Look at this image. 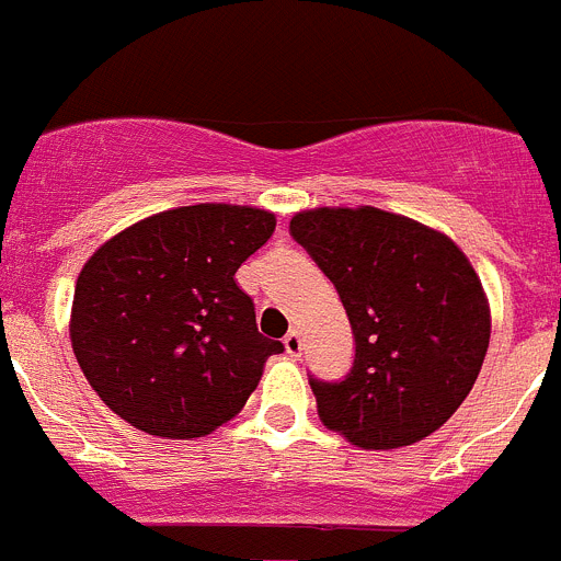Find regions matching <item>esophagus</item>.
<instances>
[{"mask_svg":"<svg viewBox=\"0 0 561 561\" xmlns=\"http://www.w3.org/2000/svg\"><path fill=\"white\" fill-rule=\"evenodd\" d=\"M284 348H286V354H289V356H300V351H304V340H300V331L291 329L289 334L284 336Z\"/></svg>","mask_w":561,"mask_h":561,"instance_id":"1","label":"esophagus"}]
</instances>
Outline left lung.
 Wrapping results in <instances>:
<instances>
[{"mask_svg":"<svg viewBox=\"0 0 561 561\" xmlns=\"http://www.w3.org/2000/svg\"><path fill=\"white\" fill-rule=\"evenodd\" d=\"M297 244L340 291L354 368L311 379L317 415L362 449H399L444 427L483 365L492 311L453 238L379 207H314L291 216Z\"/></svg>","mask_w":561,"mask_h":561,"instance_id":"1","label":"left lung"}]
</instances>
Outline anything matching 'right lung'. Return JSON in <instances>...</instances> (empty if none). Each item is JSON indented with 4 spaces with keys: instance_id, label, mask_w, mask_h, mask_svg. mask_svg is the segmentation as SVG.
I'll return each mask as SVG.
<instances>
[{
    "instance_id": "right-lung-1",
    "label": "right lung",
    "mask_w": 561,
    "mask_h": 561,
    "mask_svg": "<svg viewBox=\"0 0 561 561\" xmlns=\"http://www.w3.org/2000/svg\"><path fill=\"white\" fill-rule=\"evenodd\" d=\"M275 213L173 207L92 252L76 280L69 340L112 413L160 438H202L241 413L284 345L257 334L238 266L270 241Z\"/></svg>"
}]
</instances>
